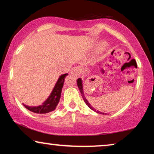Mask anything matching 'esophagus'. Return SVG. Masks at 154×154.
Masks as SVG:
<instances>
[{"label":"esophagus","instance_id":"34e87169","mask_svg":"<svg viewBox=\"0 0 154 154\" xmlns=\"http://www.w3.org/2000/svg\"><path fill=\"white\" fill-rule=\"evenodd\" d=\"M80 72H81V69H80V67H79V66L73 67V68L71 69V74L75 75V76H76V77L79 76Z\"/></svg>","mask_w":154,"mask_h":154}]
</instances>
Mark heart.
Listing matches in <instances>:
<instances>
[{"label":"heart","mask_w":154,"mask_h":154,"mask_svg":"<svg viewBox=\"0 0 154 154\" xmlns=\"http://www.w3.org/2000/svg\"><path fill=\"white\" fill-rule=\"evenodd\" d=\"M102 46H103V48H104V47H105V45H104V44H103V45H102Z\"/></svg>","instance_id":"heart-1"}]
</instances>
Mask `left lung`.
I'll return each instance as SVG.
<instances>
[{"mask_svg": "<svg viewBox=\"0 0 154 154\" xmlns=\"http://www.w3.org/2000/svg\"><path fill=\"white\" fill-rule=\"evenodd\" d=\"M77 85H78V87H79V90H80V92H81V94H82V97H83V100L85 101V104H87L88 106H89L90 109H92V110H94V108H93V107H92V106H91V105H90V104H89V103H88V100H86V98L85 97V96H84V94H83V85H82V81H81V79H79L77 80ZM97 113H99V111H98ZM100 113H102V112H100ZM103 114H104V113H103ZM105 114H106V113H105Z\"/></svg>", "mask_w": 154, "mask_h": 154, "instance_id": "8db88e82", "label": "left lung"}]
</instances>
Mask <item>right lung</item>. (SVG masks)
Listing matches in <instances>:
<instances>
[{
  "mask_svg": "<svg viewBox=\"0 0 154 154\" xmlns=\"http://www.w3.org/2000/svg\"><path fill=\"white\" fill-rule=\"evenodd\" d=\"M67 75H68V73H65V74L62 75L59 78L51 94H50L48 100L43 103V105L34 107H30L24 105V106L28 110L35 113H48L54 111L56 109L57 106L59 102H60L61 92H62V87L64 85V79Z\"/></svg>",
  "mask_w": 154,
  "mask_h": 154,
  "instance_id": "add662e5",
  "label": "right lung"
}]
</instances>
